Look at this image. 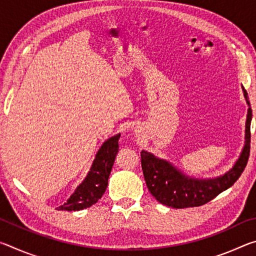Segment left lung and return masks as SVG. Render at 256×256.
I'll use <instances>...</instances> for the list:
<instances>
[{
    "instance_id": "left-lung-1",
    "label": "left lung",
    "mask_w": 256,
    "mask_h": 256,
    "mask_svg": "<svg viewBox=\"0 0 256 256\" xmlns=\"http://www.w3.org/2000/svg\"><path fill=\"white\" fill-rule=\"evenodd\" d=\"M242 89L248 106L245 123V142L236 162L224 174L209 178H198L185 174L166 159L156 157L154 154L146 150L141 151V166L144 180L150 193L158 202L175 209L200 206L214 200L216 196L228 190L240 178L250 156V128L252 120V110L248 92L242 86Z\"/></svg>"
}]
</instances>
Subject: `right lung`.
Segmentation results:
<instances>
[{
  "label": "right lung",
  "mask_w": 256,
  "mask_h": 256,
  "mask_svg": "<svg viewBox=\"0 0 256 256\" xmlns=\"http://www.w3.org/2000/svg\"><path fill=\"white\" fill-rule=\"evenodd\" d=\"M120 133L104 142L97 151L92 167L84 180L81 182L71 196L64 204L56 208L58 210L80 211L97 203L105 193L108 177L118 152V138Z\"/></svg>",
  "instance_id": "obj_1"
}]
</instances>
